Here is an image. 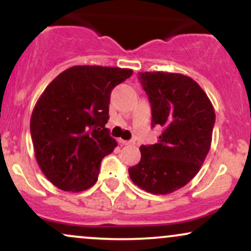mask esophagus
Here are the masks:
<instances>
[{
  "label": "esophagus",
  "mask_w": 251,
  "mask_h": 251,
  "mask_svg": "<svg viewBox=\"0 0 251 251\" xmlns=\"http://www.w3.org/2000/svg\"><path fill=\"white\" fill-rule=\"evenodd\" d=\"M119 144H122V145H131V144H133V142H131V140L119 139Z\"/></svg>",
  "instance_id": "obj_1"
}]
</instances>
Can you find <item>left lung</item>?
Instances as JSON below:
<instances>
[{
    "label": "left lung",
    "mask_w": 251,
    "mask_h": 251,
    "mask_svg": "<svg viewBox=\"0 0 251 251\" xmlns=\"http://www.w3.org/2000/svg\"><path fill=\"white\" fill-rule=\"evenodd\" d=\"M139 80L151 103L152 126L163 131L157 144L140 146V162L128 174L140 189L168 195L186 185L201 170L211 146L215 109L190 76L142 72Z\"/></svg>",
    "instance_id": "1"
}]
</instances>
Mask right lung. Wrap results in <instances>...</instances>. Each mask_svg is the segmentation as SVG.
<instances>
[{
	"label": "right lung",
	"mask_w": 251,
	"mask_h": 251,
	"mask_svg": "<svg viewBox=\"0 0 251 251\" xmlns=\"http://www.w3.org/2000/svg\"><path fill=\"white\" fill-rule=\"evenodd\" d=\"M132 73L73 66L43 91L31 113L30 134L37 164L56 188L79 192L97 183L102 158L118 145L105 127L111 92Z\"/></svg>",
	"instance_id": "right-lung-1"
}]
</instances>
